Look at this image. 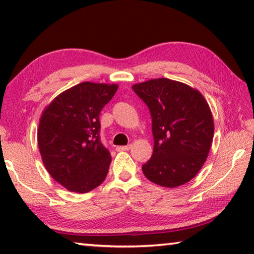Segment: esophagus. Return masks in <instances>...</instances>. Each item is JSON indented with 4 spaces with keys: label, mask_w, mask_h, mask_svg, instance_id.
I'll use <instances>...</instances> for the list:
<instances>
[{
    "label": "esophagus",
    "mask_w": 254,
    "mask_h": 254,
    "mask_svg": "<svg viewBox=\"0 0 254 254\" xmlns=\"http://www.w3.org/2000/svg\"><path fill=\"white\" fill-rule=\"evenodd\" d=\"M131 149V145H121V147H118V151H127V150Z\"/></svg>",
    "instance_id": "esophagus-1"
}]
</instances>
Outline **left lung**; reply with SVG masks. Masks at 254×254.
I'll use <instances>...</instances> for the list:
<instances>
[{
	"mask_svg": "<svg viewBox=\"0 0 254 254\" xmlns=\"http://www.w3.org/2000/svg\"><path fill=\"white\" fill-rule=\"evenodd\" d=\"M152 119L153 153L142 166L150 182L167 188L188 183L204 166L214 136L208 103L198 89L168 78L134 84Z\"/></svg>",
	"mask_w": 254,
	"mask_h": 254,
	"instance_id": "obj_1",
	"label": "left lung"
}]
</instances>
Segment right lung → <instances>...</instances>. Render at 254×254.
Here are the masks:
<instances>
[{"mask_svg":"<svg viewBox=\"0 0 254 254\" xmlns=\"http://www.w3.org/2000/svg\"><path fill=\"white\" fill-rule=\"evenodd\" d=\"M118 88L84 81L60 93L42 112L38 127L42 162L69 191L88 192L106 178L112 158L100 140V113Z\"/></svg>","mask_w":254,"mask_h":254,"instance_id":"right-lung-1","label":"right lung"}]
</instances>
